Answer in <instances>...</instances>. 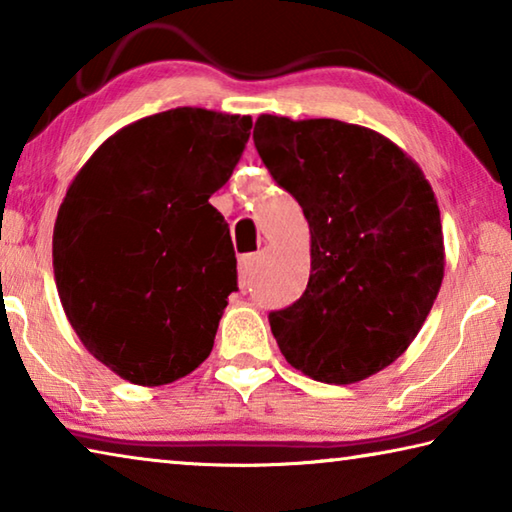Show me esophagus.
Segmentation results:
<instances>
[{"label": "esophagus", "instance_id": "obj_1", "mask_svg": "<svg viewBox=\"0 0 512 512\" xmlns=\"http://www.w3.org/2000/svg\"><path fill=\"white\" fill-rule=\"evenodd\" d=\"M255 262H257L255 255L239 257V287H241V291H246L250 287V275H253Z\"/></svg>", "mask_w": 512, "mask_h": 512}]
</instances>
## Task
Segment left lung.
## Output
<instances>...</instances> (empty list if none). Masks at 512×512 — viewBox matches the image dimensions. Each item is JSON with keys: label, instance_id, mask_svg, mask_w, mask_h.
Instances as JSON below:
<instances>
[{"label": "left lung", "instance_id": "1", "mask_svg": "<svg viewBox=\"0 0 512 512\" xmlns=\"http://www.w3.org/2000/svg\"><path fill=\"white\" fill-rule=\"evenodd\" d=\"M253 140L309 223L311 273L268 323L293 368L354 384L402 357L445 275L436 194L418 162L366 126L259 115Z\"/></svg>", "mask_w": 512, "mask_h": 512}]
</instances>
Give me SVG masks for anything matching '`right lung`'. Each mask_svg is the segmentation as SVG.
Segmentation results:
<instances>
[{
    "label": "right lung",
    "instance_id": "obj_1",
    "mask_svg": "<svg viewBox=\"0 0 512 512\" xmlns=\"http://www.w3.org/2000/svg\"><path fill=\"white\" fill-rule=\"evenodd\" d=\"M250 128L248 115L164 110L110 135L67 187L58 296L85 350L131 384H171L210 357L237 291L230 228L210 196Z\"/></svg>",
    "mask_w": 512,
    "mask_h": 512
}]
</instances>
